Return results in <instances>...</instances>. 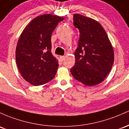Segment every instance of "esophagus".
Returning a JSON list of instances; mask_svg holds the SVG:
<instances>
[{
    "label": "esophagus",
    "instance_id": "obj_1",
    "mask_svg": "<svg viewBox=\"0 0 129 129\" xmlns=\"http://www.w3.org/2000/svg\"><path fill=\"white\" fill-rule=\"evenodd\" d=\"M64 58H65L64 56H59V59H60V60L61 61H63L64 59Z\"/></svg>",
    "mask_w": 129,
    "mask_h": 129
}]
</instances>
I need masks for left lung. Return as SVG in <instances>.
Wrapping results in <instances>:
<instances>
[{"label":"left lung","instance_id":"8db88e82","mask_svg":"<svg viewBox=\"0 0 129 129\" xmlns=\"http://www.w3.org/2000/svg\"><path fill=\"white\" fill-rule=\"evenodd\" d=\"M79 31L75 64L70 71L77 81L88 86L105 80L114 63V51L106 31L96 21L79 14L73 16Z\"/></svg>","mask_w":129,"mask_h":129}]
</instances>
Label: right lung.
Returning a JSON list of instances; mask_svg holds the SVG:
<instances>
[{
    "instance_id": "1",
    "label": "right lung",
    "mask_w": 129,
    "mask_h": 129,
    "mask_svg": "<svg viewBox=\"0 0 129 129\" xmlns=\"http://www.w3.org/2000/svg\"><path fill=\"white\" fill-rule=\"evenodd\" d=\"M64 18L45 14L34 18L22 32L16 48V61L23 78L35 86L53 79L58 63L52 55V34Z\"/></svg>"
}]
</instances>
